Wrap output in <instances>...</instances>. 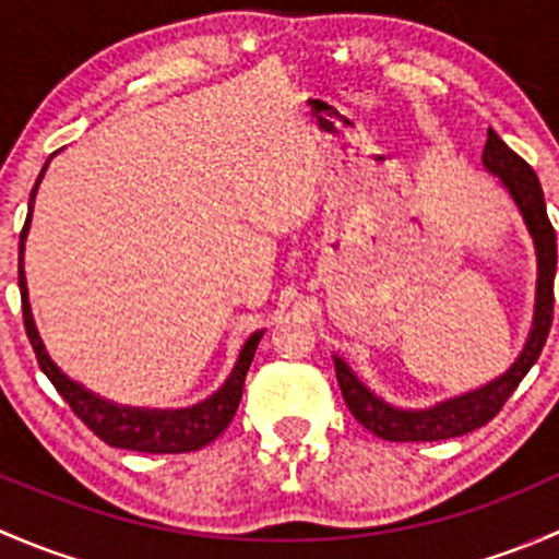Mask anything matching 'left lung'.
Returning <instances> with one entry per match:
<instances>
[{
  "instance_id": "obj_1",
  "label": "left lung",
  "mask_w": 559,
  "mask_h": 559,
  "mask_svg": "<svg viewBox=\"0 0 559 559\" xmlns=\"http://www.w3.org/2000/svg\"><path fill=\"white\" fill-rule=\"evenodd\" d=\"M481 162L484 167L492 175H498L500 183L506 186L511 200L520 207L530 238H533L535 262H538L533 330H530L520 359H516L500 379L489 381L487 386L476 389V392L460 394V397H452L447 400V403H438L425 411H405L384 403L379 394L370 392V389L352 373V368H348L341 357H335V376L348 411H352L354 419H357L359 425L368 427L373 436L384 438V441H447V438L465 436V432L484 427L489 419H495V414L503 408L506 400L514 394V389L520 386V381L527 376V370L533 368L535 359L540 357L546 337H549L551 313H555L557 235L549 216H546L544 189H540L538 183V175H535L533 167H530L520 154H514L492 129L487 132V145H484Z\"/></svg>"
}]
</instances>
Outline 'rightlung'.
I'll list each match as a JSON object with an SVG mask.
<instances>
[{
	"mask_svg": "<svg viewBox=\"0 0 559 559\" xmlns=\"http://www.w3.org/2000/svg\"><path fill=\"white\" fill-rule=\"evenodd\" d=\"M48 165L39 173L35 189L29 197V216H26L24 229H21V243H19V286H21V308H24V326L26 337H29L32 348L37 354L39 370L50 379V384L56 386V392L70 403V408L75 411L78 419L99 438L107 447L116 449H132V452H145V454H180V452H197V449L207 447L211 441H216L224 430L233 421L235 411H238L240 397H243V384L246 373L251 368L253 352L259 346V337L262 332H253L246 341V346L240 348V357L235 362L233 373L224 381V386L216 394H211L202 403L191 405V408H178V411H151V408H129V405H116L107 403V400L97 397L94 392L83 389L78 381H72L70 376L61 373L56 368L53 359L45 352L43 341H39V332L32 319L29 308V289H26V275H24V243L26 233H29L32 222V205H35L37 186L43 180Z\"/></svg>",
	"mask_w": 559,
	"mask_h": 559,
	"instance_id": "obj_1",
	"label": "right lung"
}]
</instances>
